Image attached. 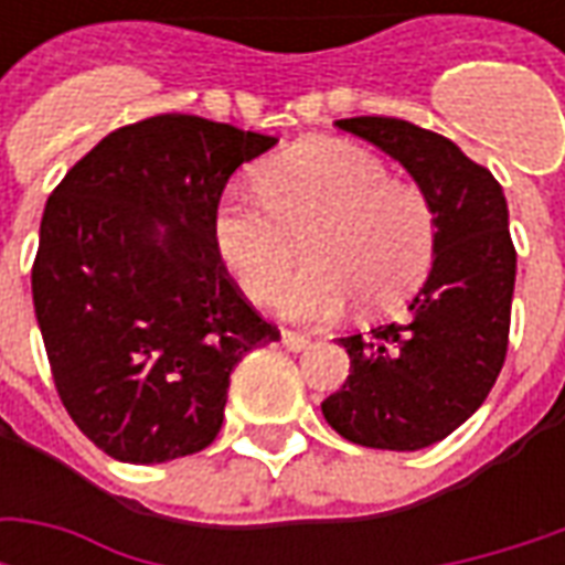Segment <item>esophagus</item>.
Masks as SVG:
<instances>
[{"label":"esophagus","instance_id":"34e87169","mask_svg":"<svg viewBox=\"0 0 565 565\" xmlns=\"http://www.w3.org/2000/svg\"><path fill=\"white\" fill-rule=\"evenodd\" d=\"M281 344L287 348V351H306L308 344H311V339H308V335H302V332L284 330L281 332Z\"/></svg>","mask_w":565,"mask_h":565}]
</instances>
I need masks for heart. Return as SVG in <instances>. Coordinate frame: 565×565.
I'll use <instances>...</instances> for the list:
<instances>
[{"mask_svg": "<svg viewBox=\"0 0 565 565\" xmlns=\"http://www.w3.org/2000/svg\"><path fill=\"white\" fill-rule=\"evenodd\" d=\"M259 193H226L211 214V245L242 294L266 302L296 259L306 269L278 294L296 320H332L360 299L381 311L424 281L436 250L433 202L360 145L306 141L266 162Z\"/></svg>", "mask_w": 565, "mask_h": 565, "instance_id": "b5f03b06", "label": "heart"}]
</instances>
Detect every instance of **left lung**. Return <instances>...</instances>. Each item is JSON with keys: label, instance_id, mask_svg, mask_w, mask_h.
<instances>
[{"label": "left lung", "instance_id": "obj_1", "mask_svg": "<svg viewBox=\"0 0 565 565\" xmlns=\"http://www.w3.org/2000/svg\"><path fill=\"white\" fill-rule=\"evenodd\" d=\"M335 127L408 169L433 202L436 257L408 318L339 339L351 375L320 408L354 445L426 448L478 412L505 363L518 269L509 205L497 178L438 132L396 117Z\"/></svg>", "mask_w": 565, "mask_h": 565}]
</instances>
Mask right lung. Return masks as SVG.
<instances>
[{
    "mask_svg": "<svg viewBox=\"0 0 565 565\" xmlns=\"http://www.w3.org/2000/svg\"><path fill=\"white\" fill-rule=\"evenodd\" d=\"M275 141L196 115L145 117L108 132L47 199L35 318L68 417L108 457L148 466L209 448L230 372L281 339L211 245L230 174Z\"/></svg>",
    "mask_w": 565,
    "mask_h": 565,
    "instance_id": "obj_1",
    "label": "right lung"
}]
</instances>
